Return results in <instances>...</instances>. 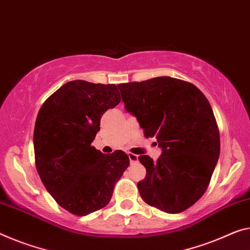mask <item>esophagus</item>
<instances>
[{
    "label": "esophagus",
    "mask_w": 250,
    "mask_h": 250,
    "mask_svg": "<svg viewBox=\"0 0 250 250\" xmlns=\"http://www.w3.org/2000/svg\"><path fill=\"white\" fill-rule=\"evenodd\" d=\"M128 157H129L130 163H135L138 161V156L136 154H133V153H128Z\"/></svg>",
    "instance_id": "esophagus-1"
}]
</instances>
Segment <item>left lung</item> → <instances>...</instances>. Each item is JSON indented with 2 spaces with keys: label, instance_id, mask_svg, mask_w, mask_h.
<instances>
[{
  "label": "left lung",
  "instance_id": "1",
  "mask_svg": "<svg viewBox=\"0 0 250 250\" xmlns=\"http://www.w3.org/2000/svg\"><path fill=\"white\" fill-rule=\"evenodd\" d=\"M125 109L137 118L146 137L162 148L156 162L138 156L146 176L137 183L147 205L179 213L194 205L209 186L219 154L220 136L208 99L191 83L156 77L120 83Z\"/></svg>",
  "mask_w": 250,
  "mask_h": 250
}]
</instances>
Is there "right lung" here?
<instances>
[{"mask_svg":"<svg viewBox=\"0 0 250 250\" xmlns=\"http://www.w3.org/2000/svg\"><path fill=\"white\" fill-rule=\"evenodd\" d=\"M121 102L116 85L72 80L43 103L33 133L37 171L60 207L87 216L108 205L129 165L123 151L103 154L91 146L101 118Z\"/></svg>","mask_w":250,"mask_h":250,"instance_id":"right-lung-1","label":"right lung"}]
</instances>
